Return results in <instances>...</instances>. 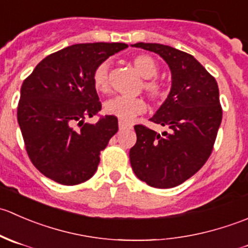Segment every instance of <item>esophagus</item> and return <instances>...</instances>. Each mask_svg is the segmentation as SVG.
<instances>
[{
	"label": "esophagus",
	"instance_id": "obj_1",
	"mask_svg": "<svg viewBox=\"0 0 248 248\" xmlns=\"http://www.w3.org/2000/svg\"><path fill=\"white\" fill-rule=\"evenodd\" d=\"M132 124H128V122H124V121H121L120 120L119 121V129L120 131H124V129H132Z\"/></svg>",
	"mask_w": 248,
	"mask_h": 248
}]
</instances>
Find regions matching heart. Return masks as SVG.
Wrapping results in <instances>:
<instances>
[{
	"label": "heart",
	"instance_id": "b5f03b06",
	"mask_svg": "<svg viewBox=\"0 0 248 248\" xmlns=\"http://www.w3.org/2000/svg\"><path fill=\"white\" fill-rule=\"evenodd\" d=\"M134 68L144 79H147L144 82V90L147 92L152 99H158L163 96V86L158 81L154 79L158 74V66L156 61L149 55H138L133 59ZM92 84L94 90L99 93L109 92V62L104 61L99 63L92 74ZM104 112L108 115L117 117L121 121H131L137 115L142 114L146 110V103L142 98L136 97H124L116 96L114 98L108 99L103 106Z\"/></svg>",
	"mask_w": 248,
	"mask_h": 248
}]
</instances>
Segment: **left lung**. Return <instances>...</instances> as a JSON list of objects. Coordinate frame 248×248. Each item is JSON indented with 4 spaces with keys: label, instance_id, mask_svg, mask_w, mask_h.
<instances>
[{
    "label": "left lung",
    "instance_id": "1",
    "mask_svg": "<svg viewBox=\"0 0 248 248\" xmlns=\"http://www.w3.org/2000/svg\"><path fill=\"white\" fill-rule=\"evenodd\" d=\"M132 46L159 55L169 66L171 87L151 121L167 126L162 134L137 124V142L129 150L138 179L156 188H171L193 176L211 155L222 121L215 78L192 55L157 43Z\"/></svg>",
    "mask_w": 248,
    "mask_h": 248
}]
</instances>
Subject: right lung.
I'll list each match as a JSON object with an SVG mask.
<instances>
[{"label": "right lung", "mask_w": 248, "mask_h": 248, "mask_svg": "<svg viewBox=\"0 0 248 248\" xmlns=\"http://www.w3.org/2000/svg\"><path fill=\"white\" fill-rule=\"evenodd\" d=\"M124 43L74 44L42 60L20 90L17 122L27 155L43 175L61 185L93 176L99 155L119 129L111 115L85 122L102 108L92 74Z\"/></svg>", "instance_id": "add662e5"}]
</instances>
